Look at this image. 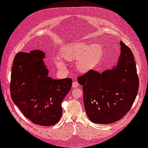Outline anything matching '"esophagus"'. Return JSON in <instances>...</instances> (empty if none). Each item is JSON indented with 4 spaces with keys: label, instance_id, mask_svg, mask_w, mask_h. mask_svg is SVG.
<instances>
[{
    "label": "esophagus",
    "instance_id": "obj_1",
    "mask_svg": "<svg viewBox=\"0 0 148 148\" xmlns=\"http://www.w3.org/2000/svg\"><path fill=\"white\" fill-rule=\"evenodd\" d=\"M72 86H73V88H77V87L79 86V84L77 82H73Z\"/></svg>",
    "mask_w": 148,
    "mask_h": 148
}]
</instances>
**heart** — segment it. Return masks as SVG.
Instances as JSON below:
<instances>
[{
    "instance_id": "obj_1",
    "label": "heart",
    "mask_w": 148,
    "mask_h": 148,
    "mask_svg": "<svg viewBox=\"0 0 148 148\" xmlns=\"http://www.w3.org/2000/svg\"><path fill=\"white\" fill-rule=\"evenodd\" d=\"M102 47L97 44L89 45L84 42L71 43L64 46L61 50L60 56L67 61L76 62V67L79 71L86 73L94 69L102 56ZM56 64L63 67L64 63L57 60Z\"/></svg>"
}]
</instances>
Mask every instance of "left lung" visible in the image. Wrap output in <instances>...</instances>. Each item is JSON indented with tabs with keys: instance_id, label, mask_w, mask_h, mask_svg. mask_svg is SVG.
Returning <instances> with one entry per match:
<instances>
[{
	"instance_id": "obj_1",
	"label": "left lung",
	"mask_w": 148,
	"mask_h": 148,
	"mask_svg": "<svg viewBox=\"0 0 148 148\" xmlns=\"http://www.w3.org/2000/svg\"><path fill=\"white\" fill-rule=\"evenodd\" d=\"M116 66L102 73L93 69L78 77L83 86L86 113L93 123L109 124L120 120L130 110L139 90V78L130 48L121 42Z\"/></svg>"
}]
</instances>
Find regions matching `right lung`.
<instances>
[{"mask_svg": "<svg viewBox=\"0 0 148 148\" xmlns=\"http://www.w3.org/2000/svg\"><path fill=\"white\" fill-rule=\"evenodd\" d=\"M44 52L16 54L12 67L10 92L13 102L36 125L52 126L62 116V102L71 90L72 79H53L43 62Z\"/></svg>", "mask_w": 148, "mask_h": 148, "instance_id": "1", "label": "right lung"}]
</instances>
